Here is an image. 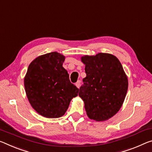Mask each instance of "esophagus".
Wrapping results in <instances>:
<instances>
[{
	"instance_id": "1",
	"label": "esophagus",
	"mask_w": 152,
	"mask_h": 152,
	"mask_svg": "<svg viewBox=\"0 0 152 152\" xmlns=\"http://www.w3.org/2000/svg\"><path fill=\"white\" fill-rule=\"evenodd\" d=\"M80 83H81V81L80 80H78V81H77L76 82V87L77 88H80Z\"/></svg>"
}]
</instances>
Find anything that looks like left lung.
I'll return each mask as SVG.
<instances>
[{"instance_id": "1", "label": "left lung", "mask_w": 152, "mask_h": 152, "mask_svg": "<svg viewBox=\"0 0 152 152\" xmlns=\"http://www.w3.org/2000/svg\"><path fill=\"white\" fill-rule=\"evenodd\" d=\"M81 61L86 76L78 95L85 103L86 114L96 121L110 119L121 108L128 90L122 64L114 55L103 53L85 55Z\"/></svg>"}]
</instances>
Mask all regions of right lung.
<instances>
[{
    "mask_svg": "<svg viewBox=\"0 0 152 152\" xmlns=\"http://www.w3.org/2000/svg\"><path fill=\"white\" fill-rule=\"evenodd\" d=\"M65 56L51 52L37 57L29 65L24 78L28 99L43 117L57 118L64 115L79 89L70 83L63 67Z\"/></svg>",
    "mask_w": 152,
    "mask_h": 152,
    "instance_id": "obj_1",
    "label": "right lung"
}]
</instances>
